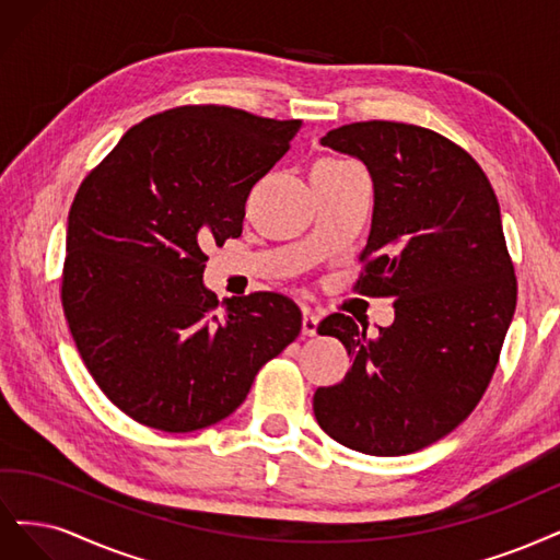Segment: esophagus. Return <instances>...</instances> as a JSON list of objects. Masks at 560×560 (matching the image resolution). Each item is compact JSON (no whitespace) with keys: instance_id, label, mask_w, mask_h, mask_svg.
Segmentation results:
<instances>
[{"instance_id":"esophagus-1","label":"esophagus","mask_w":560,"mask_h":560,"mask_svg":"<svg viewBox=\"0 0 560 560\" xmlns=\"http://www.w3.org/2000/svg\"><path fill=\"white\" fill-rule=\"evenodd\" d=\"M318 330V316L312 310L302 312V335L304 337H314Z\"/></svg>"}]
</instances>
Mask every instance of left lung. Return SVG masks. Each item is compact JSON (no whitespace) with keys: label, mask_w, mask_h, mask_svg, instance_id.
<instances>
[{"label":"left lung","mask_w":560,"mask_h":560,"mask_svg":"<svg viewBox=\"0 0 560 560\" xmlns=\"http://www.w3.org/2000/svg\"><path fill=\"white\" fill-rule=\"evenodd\" d=\"M320 143L372 176L355 291L395 298V320L374 337L345 314L320 320L353 365L314 393L316 421L360 454H413L470 417L516 310L498 197L470 153L419 125L351 122Z\"/></svg>","instance_id":"1"}]
</instances>
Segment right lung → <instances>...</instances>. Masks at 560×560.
Returning a JSON list of instances; mask_svg holds the SVG:
<instances>
[{"label":"right lung","instance_id":"right-lung-1","mask_svg":"<svg viewBox=\"0 0 560 560\" xmlns=\"http://www.w3.org/2000/svg\"><path fill=\"white\" fill-rule=\"evenodd\" d=\"M300 128L232 106H176L130 128L83 178L62 310L95 384L137 423L192 432L223 421L300 335L293 300L219 304L202 283L205 246L240 237L250 188Z\"/></svg>","mask_w":560,"mask_h":560}]
</instances>
